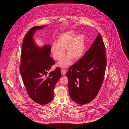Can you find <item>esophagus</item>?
I'll return each mask as SVG.
<instances>
[{"label": "esophagus", "mask_w": 129, "mask_h": 129, "mask_svg": "<svg viewBox=\"0 0 129 129\" xmlns=\"http://www.w3.org/2000/svg\"><path fill=\"white\" fill-rule=\"evenodd\" d=\"M66 73V69H62L61 70V74H62V75H65Z\"/></svg>", "instance_id": "1"}]
</instances>
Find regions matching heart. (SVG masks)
Wrapping results in <instances>:
<instances>
[{
  "instance_id": "heart-1",
  "label": "heart",
  "mask_w": 129,
  "mask_h": 129,
  "mask_svg": "<svg viewBox=\"0 0 129 129\" xmlns=\"http://www.w3.org/2000/svg\"><path fill=\"white\" fill-rule=\"evenodd\" d=\"M73 30L62 33L58 38L57 43L52 44L51 51L53 58L59 60L63 58L66 52L68 54L58 62L57 66L66 68L71 64L73 60H77L82 57L85 48V36L82 34L76 36Z\"/></svg>"
}]
</instances>
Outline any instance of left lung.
Listing matches in <instances>:
<instances>
[{
    "label": "left lung",
    "mask_w": 129,
    "mask_h": 129,
    "mask_svg": "<svg viewBox=\"0 0 129 129\" xmlns=\"http://www.w3.org/2000/svg\"><path fill=\"white\" fill-rule=\"evenodd\" d=\"M104 44L100 33L89 49L66 73L69 94L79 105L86 104L96 97L102 87L107 66Z\"/></svg>",
    "instance_id": "8db88e82"
}]
</instances>
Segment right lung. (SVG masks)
Listing matches in <instances>:
<instances>
[{"instance_id":"add662e5","label":"right lung","mask_w":129,"mask_h":129,"mask_svg":"<svg viewBox=\"0 0 129 129\" xmlns=\"http://www.w3.org/2000/svg\"><path fill=\"white\" fill-rule=\"evenodd\" d=\"M46 26H35L28 30L23 40L21 54L20 72L24 85L31 99L40 105L47 104L52 101L54 88L61 77L59 68L47 76L55 63L50 57L51 46L40 47L34 38L36 31Z\"/></svg>"}]
</instances>
